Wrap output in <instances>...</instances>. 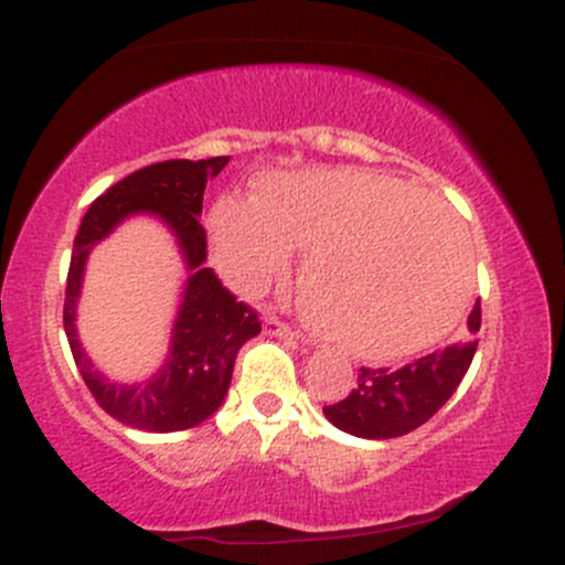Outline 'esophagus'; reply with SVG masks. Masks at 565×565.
Wrapping results in <instances>:
<instances>
[{"label":"esophagus","mask_w":565,"mask_h":565,"mask_svg":"<svg viewBox=\"0 0 565 565\" xmlns=\"http://www.w3.org/2000/svg\"><path fill=\"white\" fill-rule=\"evenodd\" d=\"M265 332L268 334H276V337H300L295 327H289L287 321L278 319L276 313H268L265 316Z\"/></svg>","instance_id":"1"}]
</instances>
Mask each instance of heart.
<instances>
[{"instance_id": "1", "label": "heart", "mask_w": 565, "mask_h": 565, "mask_svg": "<svg viewBox=\"0 0 565 565\" xmlns=\"http://www.w3.org/2000/svg\"><path fill=\"white\" fill-rule=\"evenodd\" d=\"M220 270L263 291L305 249L300 291L321 334L361 359L436 342L470 295V238L449 206L364 170L268 178L212 210Z\"/></svg>"}]
</instances>
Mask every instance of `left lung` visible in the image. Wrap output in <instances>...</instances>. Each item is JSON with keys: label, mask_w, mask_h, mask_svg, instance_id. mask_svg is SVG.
Masks as SVG:
<instances>
[{"label": "left lung", "mask_w": 565, "mask_h": 565, "mask_svg": "<svg viewBox=\"0 0 565 565\" xmlns=\"http://www.w3.org/2000/svg\"><path fill=\"white\" fill-rule=\"evenodd\" d=\"M481 305L468 319V337L433 350L401 369L361 366L353 393L323 406L334 427L359 438H395L425 425L451 398L472 364Z\"/></svg>", "instance_id": "8db88e82"}]
</instances>
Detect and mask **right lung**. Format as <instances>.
I'll return each instance as SVG.
<instances>
[{
	"label": "right lung",
	"mask_w": 565,
	"mask_h": 565,
	"mask_svg": "<svg viewBox=\"0 0 565 565\" xmlns=\"http://www.w3.org/2000/svg\"><path fill=\"white\" fill-rule=\"evenodd\" d=\"M225 164L228 157L172 159L142 167L97 196L76 233L63 302V327L71 353L97 406L138 430L174 433L204 423L228 393L238 348L263 329L257 310L238 302L236 295L223 287L215 270L204 268L206 231L199 223L204 188L206 180L215 178ZM132 211H153L171 225L184 246L192 278L175 322L173 350L166 369L146 386L127 388L108 383L94 372L75 340L73 308L88 249Z\"/></svg>",
	"instance_id": "1"
}]
</instances>
